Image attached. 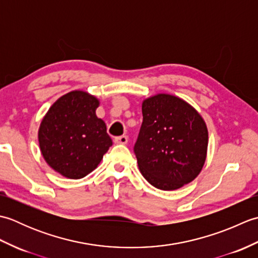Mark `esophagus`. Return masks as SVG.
<instances>
[{
	"mask_svg": "<svg viewBox=\"0 0 258 258\" xmlns=\"http://www.w3.org/2000/svg\"><path fill=\"white\" fill-rule=\"evenodd\" d=\"M115 143L116 144H126L127 143V141H128V139H127V136L126 135H120V136H117V138H115Z\"/></svg>",
	"mask_w": 258,
	"mask_h": 258,
	"instance_id": "1",
	"label": "esophagus"
}]
</instances>
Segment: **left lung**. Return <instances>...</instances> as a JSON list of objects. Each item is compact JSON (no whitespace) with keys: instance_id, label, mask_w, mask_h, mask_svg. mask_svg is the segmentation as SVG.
Wrapping results in <instances>:
<instances>
[{"instance_id":"left-lung-1","label":"left lung","mask_w":258,"mask_h":258,"mask_svg":"<svg viewBox=\"0 0 258 258\" xmlns=\"http://www.w3.org/2000/svg\"><path fill=\"white\" fill-rule=\"evenodd\" d=\"M142 113L143 122L134 145L142 175L163 190L190 183L206 160L204 119L188 103L169 94L146 98Z\"/></svg>"}]
</instances>
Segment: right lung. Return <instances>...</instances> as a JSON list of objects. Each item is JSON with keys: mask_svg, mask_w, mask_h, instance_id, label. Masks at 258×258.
<instances>
[{"mask_svg": "<svg viewBox=\"0 0 258 258\" xmlns=\"http://www.w3.org/2000/svg\"><path fill=\"white\" fill-rule=\"evenodd\" d=\"M98 100L73 91L48 109L38 130L42 155L54 171L79 179L97 167L112 146L104 120L95 114Z\"/></svg>", "mask_w": 258, "mask_h": 258, "instance_id": "obj_1", "label": "right lung"}]
</instances>
